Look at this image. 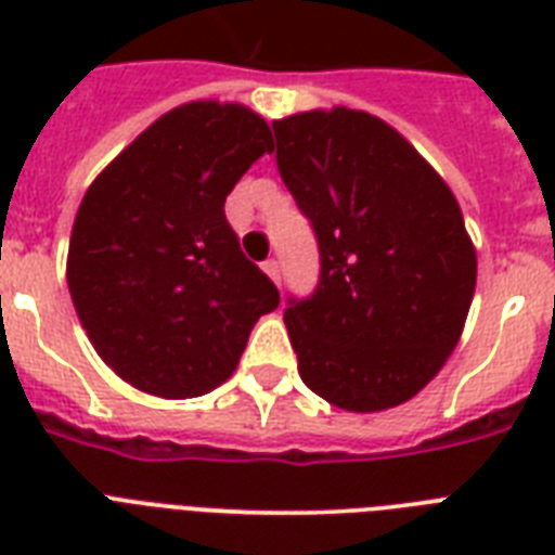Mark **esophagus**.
Masks as SVG:
<instances>
[{
    "label": "esophagus",
    "instance_id": "34e87169",
    "mask_svg": "<svg viewBox=\"0 0 555 555\" xmlns=\"http://www.w3.org/2000/svg\"><path fill=\"white\" fill-rule=\"evenodd\" d=\"M261 270L268 273L270 282H273V285H282V276H279V261L268 259V261H264V264H261Z\"/></svg>",
    "mask_w": 555,
    "mask_h": 555
}]
</instances>
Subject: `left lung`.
<instances>
[{"label":"left lung","mask_w":555,"mask_h":555,"mask_svg":"<svg viewBox=\"0 0 555 555\" xmlns=\"http://www.w3.org/2000/svg\"><path fill=\"white\" fill-rule=\"evenodd\" d=\"M279 176L311 218L322 273L285 325L305 386L346 412L412 400L464 334L478 256L449 184L360 108L273 120Z\"/></svg>","instance_id":"1"}]
</instances>
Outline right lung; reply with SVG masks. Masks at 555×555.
Returning <instances> with one entry per match:
<instances>
[{
	"instance_id": "add662e5",
	"label": "right lung",
	"mask_w": 555,
	"mask_h": 555,
	"mask_svg": "<svg viewBox=\"0 0 555 555\" xmlns=\"http://www.w3.org/2000/svg\"><path fill=\"white\" fill-rule=\"evenodd\" d=\"M273 150L268 120L192 100L146 126L80 201L65 279L100 360L164 400L201 397L238 365L279 291L244 259L224 201Z\"/></svg>"
}]
</instances>
